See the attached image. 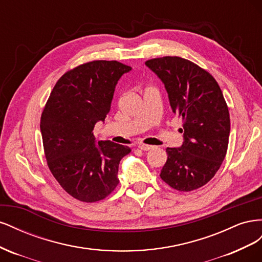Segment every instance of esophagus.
I'll return each instance as SVG.
<instances>
[{
  "mask_svg": "<svg viewBox=\"0 0 262 262\" xmlns=\"http://www.w3.org/2000/svg\"><path fill=\"white\" fill-rule=\"evenodd\" d=\"M138 147L142 150H149V149H153L154 146L153 145H148V144H139Z\"/></svg>",
  "mask_w": 262,
  "mask_h": 262,
  "instance_id": "obj_1",
  "label": "esophagus"
}]
</instances>
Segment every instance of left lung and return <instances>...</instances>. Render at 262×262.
Returning a JSON list of instances; mask_svg holds the SVG:
<instances>
[{
	"label": "left lung",
	"instance_id": "left-lung-1",
	"mask_svg": "<svg viewBox=\"0 0 262 262\" xmlns=\"http://www.w3.org/2000/svg\"><path fill=\"white\" fill-rule=\"evenodd\" d=\"M145 66L163 82L172 113L184 123L179 147H167L161 178L179 191L209 182L224 161L231 131L229 113L217 82L207 71L179 57L148 60Z\"/></svg>",
	"mask_w": 262,
	"mask_h": 262
}]
</instances>
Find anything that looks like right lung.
<instances>
[{
  "label": "right lung",
  "mask_w": 262,
  "mask_h": 262,
  "mask_svg": "<svg viewBox=\"0 0 262 262\" xmlns=\"http://www.w3.org/2000/svg\"><path fill=\"white\" fill-rule=\"evenodd\" d=\"M131 67L92 61L62 75L41 115L40 130L49 169L75 199L96 202L117 187L119 163L131 148L96 141L94 126L105 121L120 77Z\"/></svg>",
  "instance_id": "add662e5"
}]
</instances>
